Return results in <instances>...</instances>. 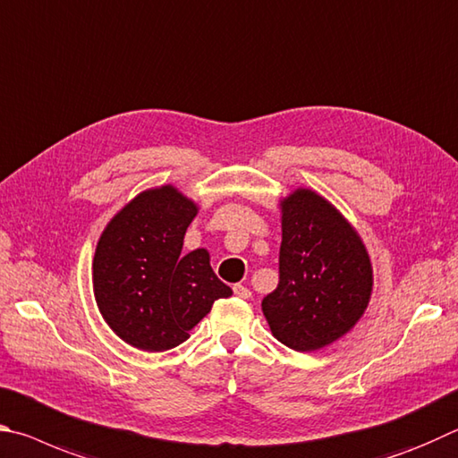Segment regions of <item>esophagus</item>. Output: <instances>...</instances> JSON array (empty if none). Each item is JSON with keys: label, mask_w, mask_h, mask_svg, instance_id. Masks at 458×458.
Wrapping results in <instances>:
<instances>
[{"label": "esophagus", "mask_w": 458, "mask_h": 458, "mask_svg": "<svg viewBox=\"0 0 458 458\" xmlns=\"http://www.w3.org/2000/svg\"><path fill=\"white\" fill-rule=\"evenodd\" d=\"M233 293L237 295L239 300H250V298H251V292L247 290V287L242 285V284H237V285L233 287Z\"/></svg>", "instance_id": "esophagus-1"}]
</instances>
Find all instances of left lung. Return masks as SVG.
Returning a JSON list of instances; mask_svg holds the SVG:
<instances>
[{"label": "left lung", "instance_id": "left-lung-1", "mask_svg": "<svg viewBox=\"0 0 458 458\" xmlns=\"http://www.w3.org/2000/svg\"><path fill=\"white\" fill-rule=\"evenodd\" d=\"M372 263L342 213L310 189L282 200L279 284L261 301L271 334L314 352L348 334L372 293Z\"/></svg>", "mask_w": 458, "mask_h": 458}]
</instances>
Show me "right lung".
<instances>
[{"instance_id": "right-lung-1", "label": "right lung", "mask_w": 458, "mask_h": 458, "mask_svg": "<svg viewBox=\"0 0 458 458\" xmlns=\"http://www.w3.org/2000/svg\"><path fill=\"white\" fill-rule=\"evenodd\" d=\"M197 205L171 184L142 191L112 216L92 261L94 298L106 324L126 344L165 352L179 346L229 298L207 250L181 255Z\"/></svg>"}]
</instances>
